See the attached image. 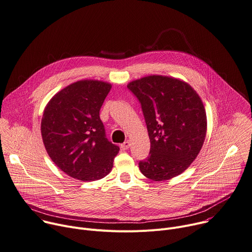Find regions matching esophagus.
Wrapping results in <instances>:
<instances>
[{"label":"esophagus","instance_id":"obj_1","mask_svg":"<svg viewBox=\"0 0 252 252\" xmlns=\"http://www.w3.org/2000/svg\"><path fill=\"white\" fill-rule=\"evenodd\" d=\"M129 146H130V142H129V141H125L124 143H122V144L120 145V148H121L122 150H127V149L129 148Z\"/></svg>","mask_w":252,"mask_h":252}]
</instances>
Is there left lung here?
<instances>
[{"label": "left lung", "instance_id": "left-lung-1", "mask_svg": "<svg viewBox=\"0 0 252 252\" xmlns=\"http://www.w3.org/2000/svg\"><path fill=\"white\" fill-rule=\"evenodd\" d=\"M127 88L141 104L150 152L139 161L154 181L181 174L197 157L206 135V113L198 94L187 83L166 76H147Z\"/></svg>", "mask_w": 252, "mask_h": 252}]
</instances>
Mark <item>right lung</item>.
Returning <instances> with one entry per match:
<instances>
[{
	"label": "right lung",
	"mask_w": 252,
	"mask_h": 252,
	"mask_svg": "<svg viewBox=\"0 0 252 252\" xmlns=\"http://www.w3.org/2000/svg\"><path fill=\"white\" fill-rule=\"evenodd\" d=\"M110 89L106 82L78 81L56 94L44 110L41 132L50 158L81 181L105 177L119 152L107 139L99 116Z\"/></svg>",
	"instance_id": "1"
}]
</instances>
